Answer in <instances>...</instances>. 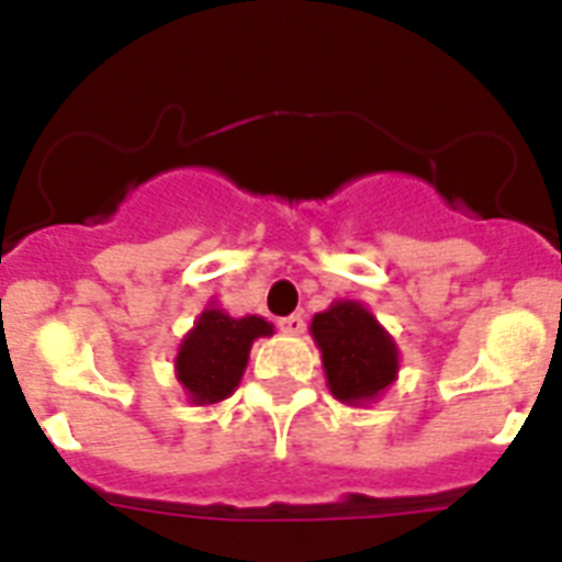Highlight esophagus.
Instances as JSON below:
<instances>
[{"label":"esophagus","mask_w":562,"mask_h":562,"mask_svg":"<svg viewBox=\"0 0 562 562\" xmlns=\"http://www.w3.org/2000/svg\"><path fill=\"white\" fill-rule=\"evenodd\" d=\"M280 329H282V333H289V335H300L303 329H306V317H303V315L282 317Z\"/></svg>","instance_id":"esophagus-1"}]
</instances>
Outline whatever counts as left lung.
Masks as SVG:
<instances>
[{
  "instance_id": "left-lung-1",
  "label": "left lung",
  "mask_w": 562,
  "mask_h": 562,
  "mask_svg": "<svg viewBox=\"0 0 562 562\" xmlns=\"http://www.w3.org/2000/svg\"><path fill=\"white\" fill-rule=\"evenodd\" d=\"M308 333L321 350L329 393L344 405L364 408L396 382V341L359 300H335L312 317Z\"/></svg>"
}]
</instances>
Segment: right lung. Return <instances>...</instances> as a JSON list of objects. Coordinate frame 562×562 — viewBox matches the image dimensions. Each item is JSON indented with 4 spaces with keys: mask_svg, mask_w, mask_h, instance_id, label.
<instances>
[{
    "mask_svg": "<svg viewBox=\"0 0 562 562\" xmlns=\"http://www.w3.org/2000/svg\"><path fill=\"white\" fill-rule=\"evenodd\" d=\"M273 335V324L259 315L233 317L218 303L203 308L183 335L175 359V375L192 405H215L233 396L245 375L256 338Z\"/></svg>",
    "mask_w": 562,
    "mask_h": 562,
    "instance_id": "right-lung-1",
    "label": "right lung"
}]
</instances>
